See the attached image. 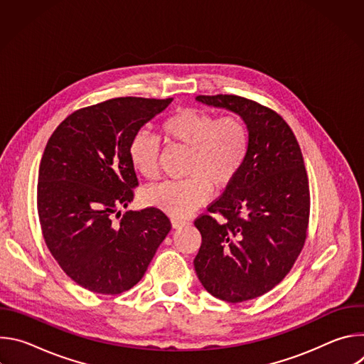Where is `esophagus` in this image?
<instances>
[{
  "instance_id": "esophagus-1",
  "label": "esophagus",
  "mask_w": 364,
  "mask_h": 364,
  "mask_svg": "<svg viewBox=\"0 0 364 364\" xmlns=\"http://www.w3.org/2000/svg\"><path fill=\"white\" fill-rule=\"evenodd\" d=\"M187 223H188L187 220H181V219H173V220H171V225H173V228H174V229L183 228V226H186Z\"/></svg>"
}]
</instances>
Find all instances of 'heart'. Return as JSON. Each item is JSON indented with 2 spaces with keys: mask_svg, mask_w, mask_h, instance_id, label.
Segmentation results:
<instances>
[{
  "mask_svg": "<svg viewBox=\"0 0 364 364\" xmlns=\"http://www.w3.org/2000/svg\"><path fill=\"white\" fill-rule=\"evenodd\" d=\"M164 141L188 149L186 176L146 190L148 205L186 218L210 198L212 186L228 188L240 174L250 151V129L239 115L218 117L184 108L164 119L160 127ZM129 164L136 174L155 180L160 173V138L136 131L128 144Z\"/></svg>",
  "mask_w": 364,
  "mask_h": 364,
  "instance_id": "heart-1",
  "label": "heart"
}]
</instances>
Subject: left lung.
<instances>
[{
    "instance_id": "1",
    "label": "left lung",
    "mask_w": 364,
    "mask_h": 364,
    "mask_svg": "<svg viewBox=\"0 0 364 364\" xmlns=\"http://www.w3.org/2000/svg\"><path fill=\"white\" fill-rule=\"evenodd\" d=\"M198 102L239 114L250 151L237 178L200 215L194 269L213 296L237 304L267 294L292 269L309 220V186L298 141L284 118L236 95H198ZM212 213L224 219L218 223Z\"/></svg>"
}]
</instances>
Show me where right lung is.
<instances>
[{
    "instance_id": "right-lung-1",
    "label": "right lung",
    "mask_w": 364,
    "mask_h": 364,
    "mask_svg": "<svg viewBox=\"0 0 364 364\" xmlns=\"http://www.w3.org/2000/svg\"><path fill=\"white\" fill-rule=\"evenodd\" d=\"M173 97H114L70 114L44 148L37 212L44 242L65 274L105 295L131 289L171 230L157 207L128 210L138 178L128 159L132 135Z\"/></svg>"
}]
</instances>
